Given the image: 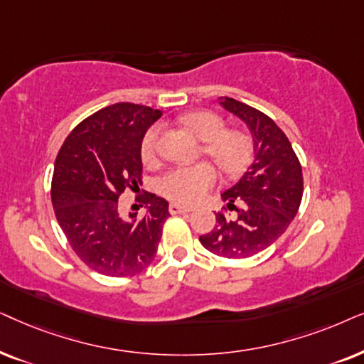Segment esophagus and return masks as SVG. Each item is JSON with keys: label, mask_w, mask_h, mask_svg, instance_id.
Wrapping results in <instances>:
<instances>
[{"label": "esophagus", "mask_w": 364, "mask_h": 364, "mask_svg": "<svg viewBox=\"0 0 364 364\" xmlns=\"http://www.w3.org/2000/svg\"><path fill=\"white\" fill-rule=\"evenodd\" d=\"M193 208L191 206H179V205H169V213L171 215H185V213H191Z\"/></svg>", "instance_id": "1"}]
</instances>
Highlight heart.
Listing matches in <instances>:
<instances>
[{"label":"heart","mask_w":364,"mask_h":364,"mask_svg":"<svg viewBox=\"0 0 364 364\" xmlns=\"http://www.w3.org/2000/svg\"><path fill=\"white\" fill-rule=\"evenodd\" d=\"M201 141H205V153L228 176L243 173L253 159V141L241 132H225L226 124L220 116L211 111H193L181 118ZM161 126L153 124L144 133L141 141V156L151 163L156 158L158 139ZM216 169L211 163H196L190 166H176L159 179V191L164 198L178 205H195L206 196L216 185Z\"/></svg>","instance_id":"heart-1"}]
</instances>
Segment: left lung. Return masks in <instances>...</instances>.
Returning <instances> with one entry per match:
<instances>
[{
    "instance_id": "left-lung-1",
    "label": "left lung",
    "mask_w": 364,
    "mask_h": 364,
    "mask_svg": "<svg viewBox=\"0 0 364 364\" xmlns=\"http://www.w3.org/2000/svg\"><path fill=\"white\" fill-rule=\"evenodd\" d=\"M218 103L246 124L255 159L238 183L221 195L235 216L218 213L216 226L200 241L221 258H251L269 248L296 216L303 198L301 164L269 116L228 96Z\"/></svg>"
}]
</instances>
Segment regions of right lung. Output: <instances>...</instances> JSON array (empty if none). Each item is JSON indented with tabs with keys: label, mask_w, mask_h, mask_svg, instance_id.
<instances>
[{
	"label": "right lung",
	"mask_w": 364,
	"mask_h": 364,
	"mask_svg": "<svg viewBox=\"0 0 364 364\" xmlns=\"http://www.w3.org/2000/svg\"><path fill=\"white\" fill-rule=\"evenodd\" d=\"M161 109L114 103L81 121L56 156L51 201L71 248L96 273L133 276L158 251L168 201L144 193L146 215L123 216L118 198L141 185V141Z\"/></svg>",
	"instance_id": "right-lung-1"
}]
</instances>
